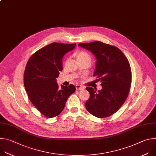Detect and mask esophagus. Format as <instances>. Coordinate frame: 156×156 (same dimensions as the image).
Wrapping results in <instances>:
<instances>
[{"label":"esophagus","instance_id":"obj_1","mask_svg":"<svg viewBox=\"0 0 156 156\" xmlns=\"http://www.w3.org/2000/svg\"><path fill=\"white\" fill-rule=\"evenodd\" d=\"M76 89L77 90H83L84 87L83 86H82L81 85H79V84H76Z\"/></svg>","mask_w":156,"mask_h":156}]
</instances>
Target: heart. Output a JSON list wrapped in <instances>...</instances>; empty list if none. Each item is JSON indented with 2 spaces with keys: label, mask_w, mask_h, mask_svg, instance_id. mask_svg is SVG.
Here are the masks:
<instances>
[{
  "label": "heart",
  "mask_w": 156,
  "mask_h": 156,
  "mask_svg": "<svg viewBox=\"0 0 156 156\" xmlns=\"http://www.w3.org/2000/svg\"><path fill=\"white\" fill-rule=\"evenodd\" d=\"M76 58L78 61H83V60H91L90 55H89L86 52L84 51H78L75 54Z\"/></svg>",
  "instance_id": "obj_1"
}]
</instances>
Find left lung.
<instances>
[{
	"instance_id": "1",
	"label": "left lung",
	"mask_w": 156,
	"mask_h": 156,
	"mask_svg": "<svg viewBox=\"0 0 156 156\" xmlns=\"http://www.w3.org/2000/svg\"><path fill=\"white\" fill-rule=\"evenodd\" d=\"M78 46L90 51L96 57L94 76L101 83L102 89L87 87L90 94L86 110L93 115L104 118L115 113L125 102L131 86L129 63L117 48L101 41L80 43Z\"/></svg>"
}]
</instances>
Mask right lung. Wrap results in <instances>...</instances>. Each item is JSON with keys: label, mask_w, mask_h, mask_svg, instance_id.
<instances>
[{"label": "right lung", "mask_w": 156, "mask_h": 156, "mask_svg": "<svg viewBox=\"0 0 156 156\" xmlns=\"http://www.w3.org/2000/svg\"><path fill=\"white\" fill-rule=\"evenodd\" d=\"M75 46L76 43H51L35 52L27 63L24 73L26 91L32 104L48 118L60 114L76 90L73 84L61 85L59 89L56 81L63 69V56Z\"/></svg>", "instance_id": "1"}]
</instances>
